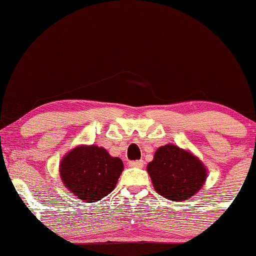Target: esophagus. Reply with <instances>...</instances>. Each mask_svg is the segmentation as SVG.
<instances>
[{
  "instance_id": "34e87169",
  "label": "esophagus",
  "mask_w": 256,
  "mask_h": 256,
  "mask_svg": "<svg viewBox=\"0 0 256 256\" xmlns=\"http://www.w3.org/2000/svg\"><path fill=\"white\" fill-rule=\"evenodd\" d=\"M129 166L132 168H142L143 166V160H132V162H129Z\"/></svg>"
}]
</instances>
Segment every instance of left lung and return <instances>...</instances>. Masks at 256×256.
<instances>
[{
  "instance_id": "left-lung-1",
  "label": "left lung",
  "mask_w": 256,
  "mask_h": 256,
  "mask_svg": "<svg viewBox=\"0 0 256 256\" xmlns=\"http://www.w3.org/2000/svg\"><path fill=\"white\" fill-rule=\"evenodd\" d=\"M146 171L157 194L174 202L191 198L208 177V170L198 157L174 144L160 146Z\"/></svg>"
}]
</instances>
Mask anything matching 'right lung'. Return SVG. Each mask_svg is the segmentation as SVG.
Wrapping results in <instances>:
<instances>
[{"instance_id":"right-lung-1","label":"right lung","mask_w":256,"mask_h":256,"mask_svg":"<svg viewBox=\"0 0 256 256\" xmlns=\"http://www.w3.org/2000/svg\"><path fill=\"white\" fill-rule=\"evenodd\" d=\"M122 170L124 163L118 157L96 146H76L59 166L62 183L85 202H96L110 194Z\"/></svg>"}]
</instances>
